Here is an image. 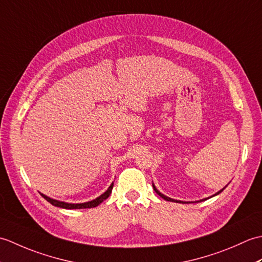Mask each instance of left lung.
I'll return each instance as SVG.
<instances>
[{
    "label": "left lung",
    "mask_w": 262,
    "mask_h": 262,
    "mask_svg": "<svg viewBox=\"0 0 262 262\" xmlns=\"http://www.w3.org/2000/svg\"><path fill=\"white\" fill-rule=\"evenodd\" d=\"M153 188H154V190H155V192H157L158 194H159V196L160 197H162L163 199H165V200H168V202H173V203H183V202H180V200H174V199H172V198H169V197H166V196H164V194L163 193H161L159 190H158V189L157 188H155L154 187V185H153ZM222 191H223V189H222V190L221 191H219V192H217V193H215V194H219L220 192H222ZM215 194H214V196H215ZM206 200V199H205Z\"/></svg>",
    "instance_id": "1"
}]
</instances>
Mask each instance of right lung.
Listing matches in <instances>:
<instances>
[{
	"instance_id": "1",
	"label": "right lung",
	"mask_w": 262,
	"mask_h": 262,
	"mask_svg": "<svg viewBox=\"0 0 262 262\" xmlns=\"http://www.w3.org/2000/svg\"><path fill=\"white\" fill-rule=\"evenodd\" d=\"M113 187H114V182L111 183L110 187L108 188V190L103 192L101 196L96 198L94 200H91V202H88V203H83V204H69V203H64V202H58V200H55L49 198L45 194L41 193V196L45 198L48 203H51L52 205L56 206V207H60V208H65V209H82V208H92V207H97L98 205L101 204L104 199H107L109 197V194L111 193V190H113Z\"/></svg>"
}]
</instances>
